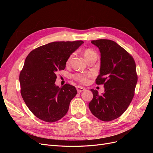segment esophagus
<instances>
[{
    "label": "esophagus",
    "instance_id": "34e87169",
    "mask_svg": "<svg viewBox=\"0 0 153 153\" xmlns=\"http://www.w3.org/2000/svg\"><path fill=\"white\" fill-rule=\"evenodd\" d=\"M76 90L78 91V92H81L82 91H84L85 90V88L82 87L81 86H76Z\"/></svg>",
    "mask_w": 153,
    "mask_h": 153
}]
</instances>
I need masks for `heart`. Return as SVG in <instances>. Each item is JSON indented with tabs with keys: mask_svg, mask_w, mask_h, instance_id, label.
I'll use <instances>...</instances> for the list:
<instances>
[{
	"mask_svg": "<svg viewBox=\"0 0 153 153\" xmlns=\"http://www.w3.org/2000/svg\"><path fill=\"white\" fill-rule=\"evenodd\" d=\"M83 53H84V57L87 59V61L92 57H97V53L95 51L89 48H85L84 50H83ZM72 57H73V54H71L68 57L66 61L67 64H69V62H70ZM92 76V74L91 73H84V74L76 73L73 75V78L74 79L81 83H83V84H86V83H87L89 78H90Z\"/></svg>",
	"mask_w": 153,
	"mask_h": 153,
	"instance_id": "1",
	"label": "heart"
}]
</instances>
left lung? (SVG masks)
<instances>
[{"label":"left lung","mask_w":153,"mask_h":153,"mask_svg":"<svg viewBox=\"0 0 153 153\" xmlns=\"http://www.w3.org/2000/svg\"><path fill=\"white\" fill-rule=\"evenodd\" d=\"M91 43L101 53L100 73L96 84L104 85L105 92L100 95L96 90L91 89L93 98L89 108L98 119L111 121L121 116L133 98L138 80L135 62L114 41L98 39Z\"/></svg>","instance_id":"left-lung-1"}]
</instances>
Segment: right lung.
Returning <instances> with one entry per match:
<instances>
[{
	"label": "right lung",
	"instance_id": "obj_1",
	"mask_svg": "<svg viewBox=\"0 0 153 153\" xmlns=\"http://www.w3.org/2000/svg\"><path fill=\"white\" fill-rule=\"evenodd\" d=\"M83 43L82 40L55 41L27 55L20 73V92L27 107L38 119L53 123L68 112L77 91L70 84L55 85L56 73L65 69L68 57Z\"/></svg>",
	"mask_w": 153,
	"mask_h": 153
}]
</instances>
